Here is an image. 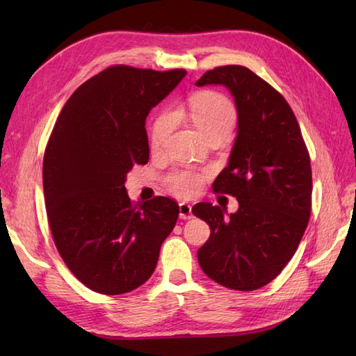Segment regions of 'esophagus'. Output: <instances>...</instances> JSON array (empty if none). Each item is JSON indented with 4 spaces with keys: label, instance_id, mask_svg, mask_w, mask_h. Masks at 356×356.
<instances>
[{
    "label": "esophagus",
    "instance_id": "obj_1",
    "mask_svg": "<svg viewBox=\"0 0 356 356\" xmlns=\"http://www.w3.org/2000/svg\"><path fill=\"white\" fill-rule=\"evenodd\" d=\"M179 218L182 220H190L193 218V213H191V207L186 202H181L179 203Z\"/></svg>",
    "mask_w": 356,
    "mask_h": 356
}]
</instances>
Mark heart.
<instances>
[{
  "instance_id": "1",
  "label": "heart",
  "mask_w": 356,
  "mask_h": 356,
  "mask_svg": "<svg viewBox=\"0 0 356 356\" xmlns=\"http://www.w3.org/2000/svg\"><path fill=\"white\" fill-rule=\"evenodd\" d=\"M177 115L188 117L199 129V132L208 138L215 134L227 135L236 123V110L230 99L213 92L199 93L188 101L187 106H181L178 111L160 113L152 127V147L154 149L163 147L169 135L177 124ZM170 193L181 197H191L202 188L203 177L195 170L178 169L170 172L165 179Z\"/></svg>"
}]
</instances>
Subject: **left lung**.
<instances>
[{
  "label": "left lung",
  "instance_id": "left-lung-1",
  "mask_svg": "<svg viewBox=\"0 0 356 356\" xmlns=\"http://www.w3.org/2000/svg\"><path fill=\"white\" fill-rule=\"evenodd\" d=\"M208 84L227 88L238 110L229 165L212 190L234 196L239 209L225 217L207 202L193 207L211 229L197 260L217 284L254 291L282 272L303 238L312 207L310 157L284 96L251 70L218 67L196 81Z\"/></svg>",
  "mask_w": 356,
  "mask_h": 356
}]
</instances>
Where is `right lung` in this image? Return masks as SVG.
<instances>
[{"label":"right lung","mask_w":356,"mask_h":356,"mask_svg":"<svg viewBox=\"0 0 356 356\" xmlns=\"http://www.w3.org/2000/svg\"><path fill=\"white\" fill-rule=\"evenodd\" d=\"M186 74L106 68L71 95L53 127L42 160L49 225L62 260L95 293L118 296L148 281L175 227L177 202L134 204L124 182L148 161V113Z\"/></svg>","instance_id":"1"}]
</instances>
